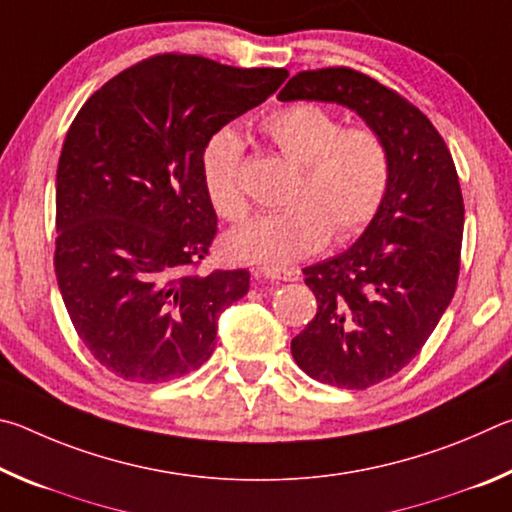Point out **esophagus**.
<instances>
[{
    "mask_svg": "<svg viewBox=\"0 0 512 512\" xmlns=\"http://www.w3.org/2000/svg\"><path fill=\"white\" fill-rule=\"evenodd\" d=\"M257 277H266V280H277V282H296L298 271L293 268H280V266H262L255 271Z\"/></svg>",
    "mask_w": 512,
    "mask_h": 512,
    "instance_id": "obj_1",
    "label": "esophagus"
}]
</instances>
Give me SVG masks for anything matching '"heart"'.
<instances>
[{
    "mask_svg": "<svg viewBox=\"0 0 512 512\" xmlns=\"http://www.w3.org/2000/svg\"><path fill=\"white\" fill-rule=\"evenodd\" d=\"M259 131L298 176L287 210L257 216L228 237V250L244 262L289 264L318 253L329 235L348 241L368 228L388 196L393 176L384 137L368 126H343L318 103H293L262 119ZM241 142L235 133H214L201 153L207 201L221 219L239 223L248 216V198L239 180Z\"/></svg>",
    "mask_w": 512,
    "mask_h": 512,
    "instance_id": "1",
    "label": "heart"
}]
</instances>
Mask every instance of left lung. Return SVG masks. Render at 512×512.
Returning <instances> with one entry per match:
<instances>
[{
  "label": "left lung",
  "mask_w": 512,
  "mask_h": 512,
  "mask_svg": "<svg viewBox=\"0 0 512 512\" xmlns=\"http://www.w3.org/2000/svg\"><path fill=\"white\" fill-rule=\"evenodd\" d=\"M280 101L348 106L384 137L391 187L357 244L302 268L318 311L291 341L311 379L375 386L420 354L454 298L465 205L452 153L420 108L352 67L298 72Z\"/></svg>",
  "instance_id": "left-lung-1"
}]
</instances>
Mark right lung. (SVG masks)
<instances>
[{"instance_id": "1", "label": "right lung", "mask_w": 512, "mask_h": 512, "mask_svg": "<svg viewBox=\"0 0 512 512\" xmlns=\"http://www.w3.org/2000/svg\"><path fill=\"white\" fill-rule=\"evenodd\" d=\"M287 76L158 54L74 117L56 171V280L76 334L112 375L162 384L212 357L216 320L246 296L250 273H196L219 230L201 153Z\"/></svg>"}]
</instances>
